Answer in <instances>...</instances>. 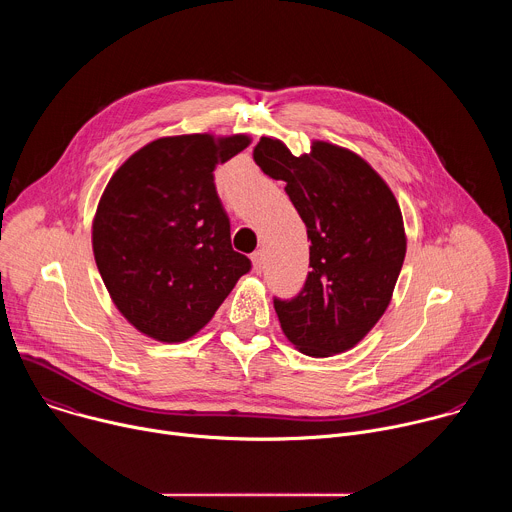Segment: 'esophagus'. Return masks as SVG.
<instances>
[{
	"label": "esophagus",
	"mask_w": 512,
	"mask_h": 512,
	"mask_svg": "<svg viewBox=\"0 0 512 512\" xmlns=\"http://www.w3.org/2000/svg\"><path fill=\"white\" fill-rule=\"evenodd\" d=\"M251 263H253L255 273H261V269H263V251H255L251 255Z\"/></svg>",
	"instance_id": "obj_1"
}]
</instances>
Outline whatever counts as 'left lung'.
Masks as SVG:
<instances>
[{
    "mask_svg": "<svg viewBox=\"0 0 512 512\" xmlns=\"http://www.w3.org/2000/svg\"><path fill=\"white\" fill-rule=\"evenodd\" d=\"M255 164L285 192L308 229L310 267L300 294L273 300L287 340L316 358L354 348L391 304L407 237L399 202L358 154L314 139L294 156L263 135Z\"/></svg>",
    "mask_w": 512,
    "mask_h": 512,
    "instance_id": "left-lung-1",
    "label": "left lung"
}]
</instances>
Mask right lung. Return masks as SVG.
<instances>
[{
  "label": "right lung",
  "instance_id": "1",
  "mask_svg": "<svg viewBox=\"0 0 512 512\" xmlns=\"http://www.w3.org/2000/svg\"><path fill=\"white\" fill-rule=\"evenodd\" d=\"M251 143L245 133H188L150 141L105 186L93 253L121 316L160 342L200 332L251 261L233 251L214 168Z\"/></svg>",
  "mask_w": 512,
  "mask_h": 512
}]
</instances>
